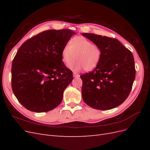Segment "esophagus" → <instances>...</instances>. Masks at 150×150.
I'll return each mask as SVG.
<instances>
[{
  "label": "esophagus",
  "mask_w": 150,
  "mask_h": 150,
  "mask_svg": "<svg viewBox=\"0 0 150 150\" xmlns=\"http://www.w3.org/2000/svg\"><path fill=\"white\" fill-rule=\"evenodd\" d=\"M73 76H74V78H78V77L79 76V75L78 74L76 73V72H73Z\"/></svg>",
  "instance_id": "esophagus-1"
}]
</instances>
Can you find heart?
Here are the masks:
<instances>
[{
	"mask_svg": "<svg viewBox=\"0 0 150 150\" xmlns=\"http://www.w3.org/2000/svg\"><path fill=\"white\" fill-rule=\"evenodd\" d=\"M76 56V61L68 66L70 69L79 71L84 68L90 71L96 67L100 61L101 50L97 45L83 36H76L62 47L61 56L66 64L69 63Z\"/></svg>",
	"mask_w": 150,
	"mask_h": 150,
	"instance_id": "heart-1",
	"label": "heart"
}]
</instances>
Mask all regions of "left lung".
Here are the masks:
<instances>
[{
	"mask_svg": "<svg viewBox=\"0 0 150 150\" xmlns=\"http://www.w3.org/2000/svg\"><path fill=\"white\" fill-rule=\"evenodd\" d=\"M82 35L101 50L96 68L80 76L83 101L99 110L118 106L129 96L135 79L133 54L117 39L91 33Z\"/></svg>",
	"mask_w": 150,
	"mask_h": 150,
	"instance_id": "1",
	"label": "left lung"
}]
</instances>
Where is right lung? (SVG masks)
Segmentation results:
<instances>
[{
    "label": "right lung",
    "instance_id": "obj_1",
    "mask_svg": "<svg viewBox=\"0 0 150 150\" xmlns=\"http://www.w3.org/2000/svg\"><path fill=\"white\" fill-rule=\"evenodd\" d=\"M75 33L47 30L22 44L12 64V89L27 110L47 112L59 105L63 93L73 79L62 61V47Z\"/></svg>",
    "mask_w": 150,
    "mask_h": 150
}]
</instances>
